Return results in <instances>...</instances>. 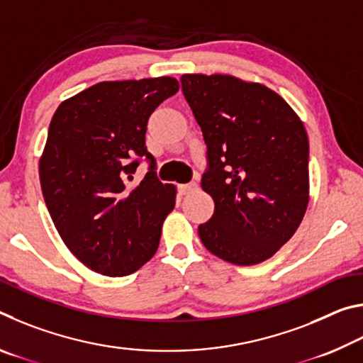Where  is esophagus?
<instances>
[{"mask_svg":"<svg viewBox=\"0 0 363 363\" xmlns=\"http://www.w3.org/2000/svg\"><path fill=\"white\" fill-rule=\"evenodd\" d=\"M177 189H179V192H181L182 195H186V194H190V192H194V190L196 189V182H187V184H179V186H177Z\"/></svg>","mask_w":363,"mask_h":363,"instance_id":"34e87169","label":"esophagus"}]
</instances>
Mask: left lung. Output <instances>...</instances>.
<instances>
[{"label": "left lung", "instance_id": "1", "mask_svg": "<svg viewBox=\"0 0 363 363\" xmlns=\"http://www.w3.org/2000/svg\"><path fill=\"white\" fill-rule=\"evenodd\" d=\"M181 84L206 144L201 189L214 200L200 240L237 266L266 261L293 237L309 201L303 123L259 83L189 73Z\"/></svg>", "mask_w": 363, "mask_h": 363}]
</instances>
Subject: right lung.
<instances>
[{"label":"right lung","mask_w":363,"mask_h":363,"mask_svg":"<svg viewBox=\"0 0 363 363\" xmlns=\"http://www.w3.org/2000/svg\"><path fill=\"white\" fill-rule=\"evenodd\" d=\"M177 91L171 77L104 82L52 116L40 160L43 196L67 248L97 274L130 275L158 248L176 189L157 177L145 133L153 110ZM143 157L150 171L134 188Z\"/></svg>","instance_id":"add662e5"}]
</instances>
